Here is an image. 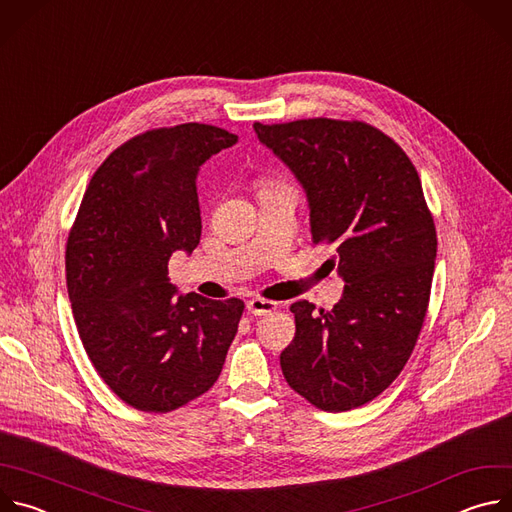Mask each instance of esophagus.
Wrapping results in <instances>:
<instances>
[{
	"label": "esophagus",
	"mask_w": 512,
	"mask_h": 512,
	"mask_svg": "<svg viewBox=\"0 0 512 512\" xmlns=\"http://www.w3.org/2000/svg\"><path fill=\"white\" fill-rule=\"evenodd\" d=\"M247 310H249V314H253V316H265V314H271V312L277 310V302L255 298V300H249V302H247Z\"/></svg>",
	"instance_id": "34e87169"
}]
</instances>
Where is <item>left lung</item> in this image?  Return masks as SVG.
I'll list each match as a JSON object with an SVG mask.
<instances>
[{"instance_id": "obj_1", "label": "left lung", "mask_w": 512, "mask_h": 512, "mask_svg": "<svg viewBox=\"0 0 512 512\" xmlns=\"http://www.w3.org/2000/svg\"><path fill=\"white\" fill-rule=\"evenodd\" d=\"M259 141L304 186L312 241L336 245L340 302L291 304L296 336L279 362L287 385L340 413L381 395L421 332L437 237L419 174L399 145L362 121L255 123Z\"/></svg>"}]
</instances>
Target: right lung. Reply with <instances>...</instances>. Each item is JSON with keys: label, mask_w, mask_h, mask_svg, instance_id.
<instances>
[{"label": "right lung", "mask_w": 512, "mask_h": 512, "mask_svg": "<svg viewBox=\"0 0 512 512\" xmlns=\"http://www.w3.org/2000/svg\"><path fill=\"white\" fill-rule=\"evenodd\" d=\"M235 143L204 123L131 137L93 174L68 233L79 336L101 379L139 411L168 413L206 393L237 334L241 300L176 298L168 277L172 253L200 243V166Z\"/></svg>", "instance_id": "add662e5"}]
</instances>
